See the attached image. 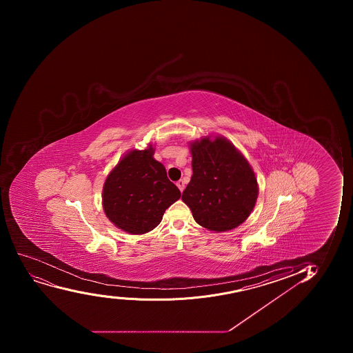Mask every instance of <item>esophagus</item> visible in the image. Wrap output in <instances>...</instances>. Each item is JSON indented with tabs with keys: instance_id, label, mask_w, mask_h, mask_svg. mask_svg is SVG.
Here are the masks:
<instances>
[{
	"instance_id": "esophagus-1",
	"label": "esophagus",
	"mask_w": 353,
	"mask_h": 353,
	"mask_svg": "<svg viewBox=\"0 0 353 353\" xmlns=\"http://www.w3.org/2000/svg\"><path fill=\"white\" fill-rule=\"evenodd\" d=\"M176 185L179 188V191L183 192L184 191V188H185V184H184V181L183 179H179V182L176 183Z\"/></svg>"
}]
</instances>
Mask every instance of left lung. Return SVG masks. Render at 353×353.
<instances>
[{"instance_id": "left-lung-1", "label": "left lung", "mask_w": 353, "mask_h": 353, "mask_svg": "<svg viewBox=\"0 0 353 353\" xmlns=\"http://www.w3.org/2000/svg\"><path fill=\"white\" fill-rule=\"evenodd\" d=\"M193 174L182 199L201 227L231 230L250 216L258 198L254 171L224 137H203L190 143Z\"/></svg>"}]
</instances>
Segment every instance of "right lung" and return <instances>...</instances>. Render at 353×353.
Listing matches in <instances>:
<instances>
[{
    "label": "right lung",
    "mask_w": 353,
    "mask_h": 353,
    "mask_svg": "<svg viewBox=\"0 0 353 353\" xmlns=\"http://www.w3.org/2000/svg\"><path fill=\"white\" fill-rule=\"evenodd\" d=\"M154 148L132 150L107 176L102 206L112 223L131 234L157 228L164 212L181 198L179 188L167 177L163 164L153 157Z\"/></svg>",
    "instance_id": "1"
}]
</instances>
